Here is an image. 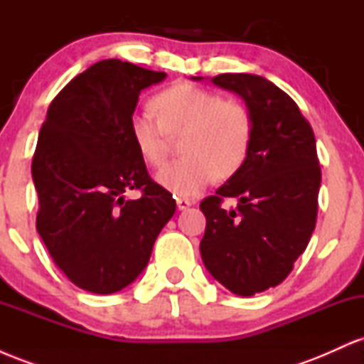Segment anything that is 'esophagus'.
Returning a JSON list of instances; mask_svg holds the SVG:
<instances>
[{
    "label": "esophagus",
    "mask_w": 364,
    "mask_h": 364,
    "mask_svg": "<svg viewBox=\"0 0 364 364\" xmlns=\"http://www.w3.org/2000/svg\"><path fill=\"white\" fill-rule=\"evenodd\" d=\"M176 205H178L179 210H186L188 207L193 205V202H191V200H188V198H178Z\"/></svg>",
    "instance_id": "esophagus-1"
}]
</instances>
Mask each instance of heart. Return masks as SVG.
<instances>
[{
    "label": "heart",
    "instance_id": "obj_1",
    "mask_svg": "<svg viewBox=\"0 0 364 364\" xmlns=\"http://www.w3.org/2000/svg\"><path fill=\"white\" fill-rule=\"evenodd\" d=\"M159 116L136 109L129 118V133L140 156L150 166L164 159L169 135L183 133L181 159L168 162L157 173L159 185L176 196H195L214 176L228 178L245 162L252 140V118L235 101L179 82L154 99Z\"/></svg>",
    "mask_w": 364,
    "mask_h": 364
}]
</instances>
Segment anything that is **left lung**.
Returning a JSON list of instances; mask_svg holds the SVG:
<instances>
[{
  "instance_id": "1",
  "label": "left lung",
  "mask_w": 364,
  "mask_h": 364,
  "mask_svg": "<svg viewBox=\"0 0 364 364\" xmlns=\"http://www.w3.org/2000/svg\"><path fill=\"white\" fill-rule=\"evenodd\" d=\"M210 82L243 99L252 140L241 168L200 203L207 219L200 255L225 289L253 296L289 275L315 229L321 181L315 135L298 104L267 78L224 73ZM225 196L238 200L236 209L220 207Z\"/></svg>"
}]
</instances>
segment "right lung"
<instances>
[{
    "instance_id": "1",
    "label": "right lung",
    "mask_w": 364,
    "mask_h": 364,
    "mask_svg": "<svg viewBox=\"0 0 364 364\" xmlns=\"http://www.w3.org/2000/svg\"><path fill=\"white\" fill-rule=\"evenodd\" d=\"M164 72L104 60L54 97L32 161L37 231L75 286L118 292L144 272L159 232L174 215L173 195L150 179L129 133L141 90ZM128 189H141L127 200Z\"/></svg>"
}]
</instances>
